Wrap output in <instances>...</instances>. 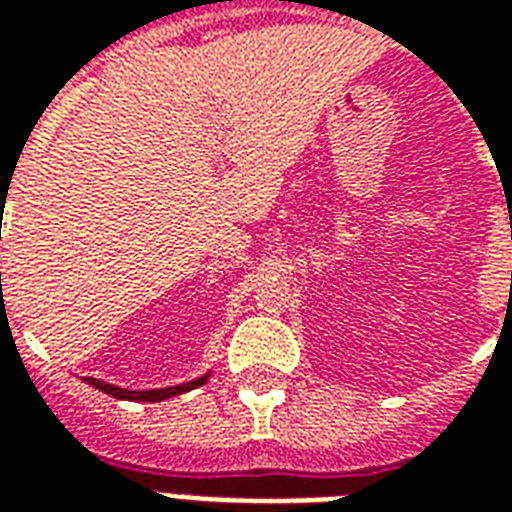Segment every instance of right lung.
<instances>
[{"mask_svg": "<svg viewBox=\"0 0 512 512\" xmlns=\"http://www.w3.org/2000/svg\"><path fill=\"white\" fill-rule=\"evenodd\" d=\"M2 277V274H0ZM211 373H205V376L194 378V381H186V384H178V386H164V389H123V386H115V384H106L101 378H84L87 384L95 386V389H101L106 395L117 397V400H139V403H158V400H167V397H175V395H183V392H189V389H197L208 381Z\"/></svg>", "mask_w": 512, "mask_h": 512, "instance_id": "add662e5", "label": "right lung"}]
</instances>
